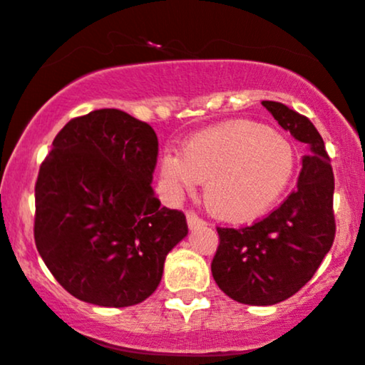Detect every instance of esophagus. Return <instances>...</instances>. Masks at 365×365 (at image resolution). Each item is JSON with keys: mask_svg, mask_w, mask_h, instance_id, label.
<instances>
[{"mask_svg": "<svg viewBox=\"0 0 365 365\" xmlns=\"http://www.w3.org/2000/svg\"><path fill=\"white\" fill-rule=\"evenodd\" d=\"M187 225H189L190 230H195V228H202V227H206V222H204V220L199 218L197 215L189 213V215H187Z\"/></svg>", "mask_w": 365, "mask_h": 365, "instance_id": "1", "label": "esophagus"}]
</instances>
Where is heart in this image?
<instances>
[{"label": "heart", "instance_id": "heart-1", "mask_svg": "<svg viewBox=\"0 0 365 365\" xmlns=\"http://www.w3.org/2000/svg\"><path fill=\"white\" fill-rule=\"evenodd\" d=\"M294 150L277 131L251 121H230L190 137L182 154H166L161 178L173 195L192 194L201 182L216 218L250 223L279 201L294 173Z\"/></svg>", "mask_w": 365, "mask_h": 365}]
</instances>
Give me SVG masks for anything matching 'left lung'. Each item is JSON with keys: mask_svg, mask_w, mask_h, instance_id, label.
Segmentation results:
<instances>
[{"mask_svg": "<svg viewBox=\"0 0 365 365\" xmlns=\"http://www.w3.org/2000/svg\"><path fill=\"white\" fill-rule=\"evenodd\" d=\"M263 107L298 142L307 143L296 190L262 222L218 228L220 246L211 272L227 296L244 305L267 307L298 293L314 277L334 241V175L324 140L305 115L284 103Z\"/></svg>", "mask_w": 365, "mask_h": 365, "instance_id": "obj_1", "label": "left lung"}]
</instances>
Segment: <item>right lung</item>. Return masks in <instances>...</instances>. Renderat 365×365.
<instances>
[{
	"label": "right lung",
	"mask_w": 365,
	"mask_h": 365,
	"mask_svg": "<svg viewBox=\"0 0 365 365\" xmlns=\"http://www.w3.org/2000/svg\"><path fill=\"white\" fill-rule=\"evenodd\" d=\"M155 161V131L118 109L72 119L55 137L36 182L34 241L74 298L123 308L158 289L189 228L154 195Z\"/></svg>",
	"instance_id": "obj_1"
}]
</instances>
